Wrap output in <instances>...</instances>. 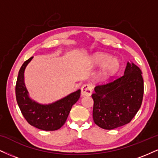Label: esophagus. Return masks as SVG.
<instances>
[{
    "instance_id": "esophagus-1",
    "label": "esophagus",
    "mask_w": 158,
    "mask_h": 158,
    "mask_svg": "<svg viewBox=\"0 0 158 158\" xmlns=\"http://www.w3.org/2000/svg\"><path fill=\"white\" fill-rule=\"evenodd\" d=\"M93 88L92 86L89 84H85L81 87V95L82 96H90L93 91Z\"/></svg>"
}]
</instances>
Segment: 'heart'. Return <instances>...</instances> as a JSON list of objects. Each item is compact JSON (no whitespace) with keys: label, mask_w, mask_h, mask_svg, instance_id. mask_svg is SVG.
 Wrapping results in <instances>:
<instances>
[{"label":"heart","mask_w":158,"mask_h":158,"mask_svg":"<svg viewBox=\"0 0 158 158\" xmlns=\"http://www.w3.org/2000/svg\"><path fill=\"white\" fill-rule=\"evenodd\" d=\"M90 64L93 66H102L98 74L99 79L106 80L117 73L120 68V61L112 57L110 54L105 52H97L90 58Z\"/></svg>","instance_id":"heart-1"}]
</instances>
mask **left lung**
<instances>
[{"label": "left lung", "instance_id": "8db88e82", "mask_svg": "<svg viewBox=\"0 0 158 158\" xmlns=\"http://www.w3.org/2000/svg\"><path fill=\"white\" fill-rule=\"evenodd\" d=\"M144 86L142 72L134 63H127L124 75L94 88L93 119L107 130L131 122L142 104Z\"/></svg>", "mask_w": 158, "mask_h": 158}]
</instances>
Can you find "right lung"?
<instances>
[{
	"label": "right lung",
	"mask_w": 158,
	"mask_h": 158,
	"mask_svg": "<svg viewBox=\"0 0 158 158\" xmlns=\"http://www.w3.org/2000/svg\"><path fill=\"white\" fill-rule=\"evenodd\" d=\"M31 57L24 61L19 72L15 86L16 100L23 117L29 124L44 131H56L66 122L72 106L79 100L81 90L71 93L48 105L40 104L29 97L24 83V70Z\"/></svg>",
	"instance_id": "obj_1"
}]
</instances>
